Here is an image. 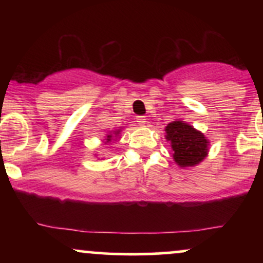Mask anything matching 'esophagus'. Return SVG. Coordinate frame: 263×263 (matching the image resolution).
Returning a JSON list of instances; mask_svg holds the SVG:
<instances>
[{
    "mask_svg": "<svg viewBox=\"0 0 263 263\" xmlns=\"http://www.w3.org/2000/svg\"><path fill=\"white\" fill-rule=\"evenodd\" d=\"M136 120H137V123H138V125H140V126H146V117H144V116H137V117H136Z\"/></svg>",
    "mask_w": 263,
    "mask_h": 263,
    "instance_id": "1",
    "label": "esophagus"
}]
</instances>
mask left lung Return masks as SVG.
Wrapping results in <instances>:
<instances>
[{"label": "left lung", "mask_w": 263, "mask_h": 263, "mask_svg": "<svg viewBox=\"0 0 263 263\" xmlns=\"http://www.w3.org/2000/svg\"><path fill=\"white\" fill-rule=\"evenodd\" d=\"M164 131L173 149L174 161L179 167H194L208 156L209 141L193 126L179 120L168 123Z\"/></svg>", "instance_id": "8db88e82"}]
</instances>
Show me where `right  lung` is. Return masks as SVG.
Masks as SVG:
<instances>
[{"label": "right lung", "instance_id": "1", "mask_svg": "<svg viewBox=\"0 0 263 263\" xmlns=\"http://www.w3.org/2000/svg\"><path fill=\"white\" fill-rule=\"evenodd\" d=\"M119 134H120V129H117V131H114V135H107V137H106V143H108V142L112 141V138L116 137V136L119 135Z\"/></svg>", "mask_w": 263, "mask_h": 263}]
</instances>
